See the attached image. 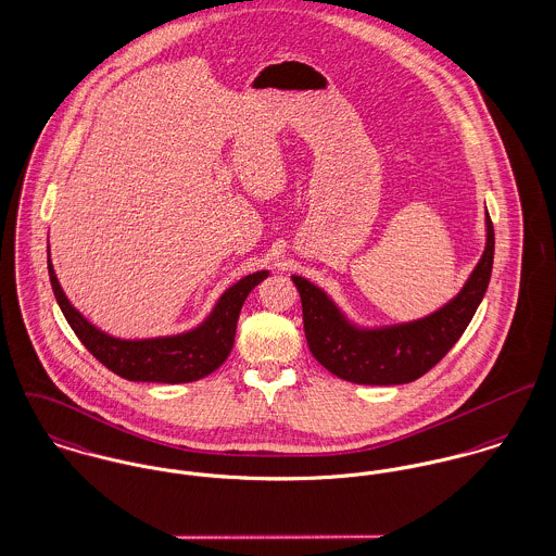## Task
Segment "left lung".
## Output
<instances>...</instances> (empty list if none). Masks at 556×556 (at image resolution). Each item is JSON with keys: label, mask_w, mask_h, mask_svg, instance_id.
Wrapping results in <instances>:
<instances>
[{"label": "left lung", "mask_w": 556, "mask_h": 556, "mask_svg": "<svg viewBox=\"0 0 556 556\" xmlns=\"http://www.w3.org/2000/svg\"><path fill=\"white\" fill-rule=\"evenodd\" d=\"M484 252L464 288L433 313L413 321L359 326L319 286L292 275L313 357L349 383L404 384L424 377L459 341L484 299L495 254L489 214H484Z\"/></svg>", "instance_id": "1"}]
</instances>
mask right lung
<instances>
[{
    "label": "right lung",
    "mask_w": 556,
    "mask_h": 556,
    "mask_svg": "<svg viewBox=\"0 0 556 556\" xmlns=\"http://www.w3.org/2000/svg\"><path fill=\"white\" fill-rule=\"evenodd\" d=\"M48 275L67 324L108 370L137 383L175 384L199 381L226 362L235 342L241 306L257 283L268 277V270H257L232 283L217 299L212 313L192 330L154 339H118L92 326L65 296L50 262V250Z\"/></svg>",
    "instance_id": "1"
}]
</instances>
